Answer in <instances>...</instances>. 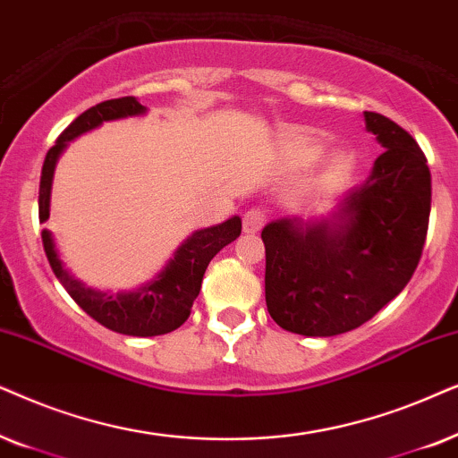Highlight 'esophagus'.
<instances>
[{
	"mask_svg": "<svg viewBox=\"0 0 458 458\" xmlns=\"http://www.w3.org/2000/svg\"><path fill=\"white\" fill-rule=\"evenodd\" d=\"M266 219L267 213L264 209H259V207H253V209H249L245 216H242V230H245L247 234L259 233V230L264 228Z\"/></svg>",
	"mask_w": 458,
	"mask_h": 458,
	"instance_id": "1",
	"label": "esophagus"
}]
</instances>
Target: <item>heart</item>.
Wrapping results in <instances>:
<instances>
[{
	"label": "heart",
	"instance_id": "b5f03b06",
	"mask_svg": "<svg viewBox=\"0 0 458 458\" xmlns=\"http://www.w3.org/2000/svg\"><path fill=\"white\" fill-rule=\"evenodd\" d=\"M322 155V146L314 140H306V138H297L291 140L286 144V157L289 161L295 163V165H312L314 161H318V157ZM352 169V155L347 152H335V155L328 158V172L333 175H341Z\"/></svg>",
	"mask_w": 458,
	"mask_h": 458
}]
</instances>
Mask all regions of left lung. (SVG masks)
Segmentation results:
<instances>
[{
	"label": "left lung",
	"instance_id": "8db88e82",
	"mask_svg": "<svg viewBox=\"0 0 458 458\" xmlns=\"http://www.w3.org/2000/svg\"><path fill=\"white\" fill-rule=\"evenodd\" d=\"M383 155L333 219H276L261 230L266 306L284 331L333 337L358 328L408 284L431 209L428 158L406 130L364 113Z\"/></svg>",
	"mask_w": 458,
	"mask_h": 458
}]
</instances>
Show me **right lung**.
<instances>
[{
	"label": "right lung",
	"mask_w": 458,
	"mask_h": 458,
	"mask_svg": "<svg viewBox=\"0 0 458 458\" xmlns=\"http://www.w3.org/2000/svg\"><path fill=\"white\" fill-rule=\"evenodd\" d=\"M146 106L138 102V98L125 96L114 100L100 102V105L88 108L79 114L66 130L60 133L56 144L47 150L44 167H41L39 180V222L44 224L50 217V194L54 169H56L58 157L63 155L66 144L81 133L96 130L105 121L136 117L144 114ZM241 217L234 216L225 219L224 224L211 225V228L197 230L192 236L182 242L167 266L157 274L150 283L138 286L136 291L127 293H102L85 286L63 266L58 258L56 245L50 230L41 233L44 251L47 255L54 274L63 283L66 293L75 300L85 314H89L102 327L111 328L114 333L131 335V337H155V335L172 333L184 325L191 316V308L199 297L203 274L209 261L222 251L225 245L239 239Z\"/></svg>",
	"instance_id": "add662e5"
}]
</instances>
